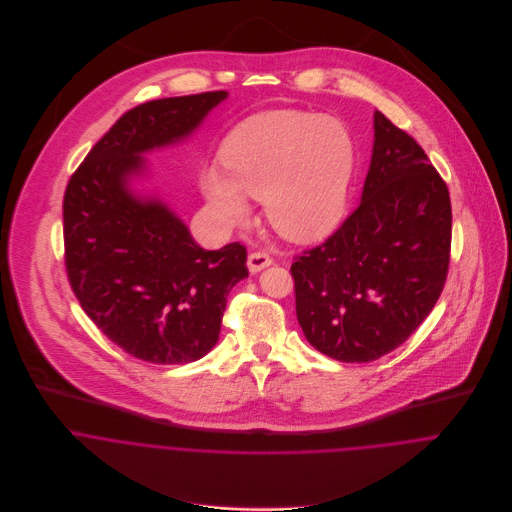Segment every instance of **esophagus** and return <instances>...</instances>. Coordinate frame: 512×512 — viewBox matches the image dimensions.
<instances>
[{
	"label": "esophagus",
	"mask_w": 512,
	"mask_h": 512,
	"mask_svg": "<svg viewBox=\"0 0 512 512\" xmlns=\"http://www.w3.org/2000/svg\"><path fill=\"white\" fill-rule=\"evenodd\" d=\"M272 262H274L272 256L268 252H264V250H254V252L248 254V268H250L252 274L268 268Z\"/></svg>",
	"instance_id": "esophagus-1"
}]
</instances>
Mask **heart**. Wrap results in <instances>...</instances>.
Returning <instances> with one entry per match:
<instances>
[{"label": "heart", "mask_w": 512, "mask_h": 512, "mask_svg": "<svg viewBox=\"0 0 512 512\" xmlns=\"http://www.w3.org/2000/svg\"><path fill=\"white\" fill-rule=\"evenodd\" d=\"M224 173L209 167L201 189L222 219H248L246 195L264 199L272 226L299 242L331 234L343 219L355 144L347 126L311 112H264L232 130L220 151Z\"/></svg>", "instance_id": "1"}]
</instances>
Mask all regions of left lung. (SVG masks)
Listing matches in <instances>:
<instances>
[{
    "label": "left lung",
    "instance_id": "1",
    "mask_svg": "<svg viewBox=\"0 0 512 512\" xmlns=\"http://www.w3.org/2000/svg\"><path fill=\"white\" fill-rule=\"evenodd\" d=\"M449 252L445 181L420 144L376 112L361 205L290 268L305 339L343 363L388 355L434 309Z\"/></svg>",
    "mask_w": 512,
    "mask_h": 512
}]
</instances>
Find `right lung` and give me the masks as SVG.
I'll use <instances>...</instances> for the list:
<instances>
[{
  "label": "right lung",
  "instance_id": "obj_1",
  "mask_svg": "<svg viewBox=\"0 0 512 512\" xmlns=\"http://www.w3.org/2000/svg\"><path fill=\"white\" fill-rule=\"evenodd\" d=\"M224 90L128 110L88 151L63 199L69 284L98 329L155 365L205 357L219 341L228 292L248 276L246 246L201 248L163 203L138 199L128 177L153 147L189 136Z\"/></svg>",
  "mask_w": 512,
  "mask_h": 512
}]
</instances>
